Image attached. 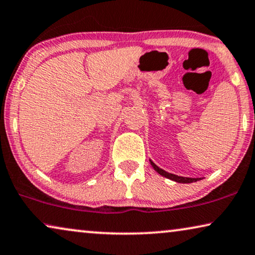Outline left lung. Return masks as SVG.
<instances>
[{
    "mask_svg": "<svg viewBox=\"0 0 255 255\" xmlns=\"http://www.w3.org/2000/svg\"><path fill=\"white\" fill-rule=\"evenodd\" d=\"M149 162H150V164H152V167L154 168V170L157 171V173H160L161 176H163V177H165V178H168V179H171V180H173V182H176V183L187 184V183H194V182H197V180H200L201 179V178H190V177H182V176L173 175V173L167 172V171H164L163 169L158 168L157 165L155 164L152 160H149Z\"/></svg>",
    "mask_w": 255,
    "mask_h": 255,
    "instance_id": "left-lung-1",
    "label": "left lung"
}]
</instances>
